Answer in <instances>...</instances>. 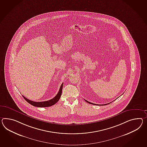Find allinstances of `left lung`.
<instances>
[{
  "label": "left lung",
  "mask_w": 147,
  "mask_h": 147,
  "mask_svg": "<svg viewBox=\"0 0 147 147\" xmlns=\"http://www.w3.org/2000/svg\"><path fill=\"white\" fill-rule=\"evenodd\" d=\"M88 103H89L90 104H92V105H97V104H93V103H92V102H90L89 101H87V100H85ZM108 104H109V103H108V104H104V105H108Z\"/></svg>",
  "instance_id": "left-lung-1"
}]
</instances>
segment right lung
I'll return each instance as SVG.
<instances>
[{"label": "right lung", "instance_id": "right-lung-1", "mask_svg": "<svg viewBox=\"0 0 147 147\" xmlns=\"http://www.w3.org/2000/svg\"><path fill=\"white\" fill-rule=\"evenodd\" d=\"M63 83L61 84L59 90L58 91L57 95L54 97V98L51 99L49 100L46 101H41V102H36V101H33L32 100H29L28 99L26 98L24 96H22L24 99H25L28 103L31 104L33 106L37 107H50L53 105H54L59 100L60 98L61 97V94L62 92V89H63Z\"/></svg>", "mask_w": 147, "mask_h": 147}]
</instances>
